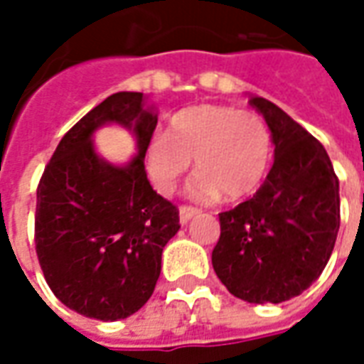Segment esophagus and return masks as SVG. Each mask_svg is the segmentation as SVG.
Returning a JSON list of instances; mask_svg holds the SVG:
<instances>
[{
    "instance_id": "1",
    "label": "esophagus",
    "mask_w": 364,
    "mask_h": 364,
    "mask_svg": "<svg viewBox=\"0 0 364 364\" xmlns=\"http://www.w3.org/2000/svg\"><path fill=\"white\" fill-rule=\"evenodd\" d=\"M198 213H200V210L195 208V206H181V208H179V220H181V224H187V222Z\"/></svg>"
}]
</instances>
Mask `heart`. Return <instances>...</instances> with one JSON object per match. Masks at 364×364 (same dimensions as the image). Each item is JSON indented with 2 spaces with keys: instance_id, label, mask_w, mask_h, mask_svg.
Here are the masks:
<instances>
[{
  "instance_id": "heart-1",
  "label": "heart",
  "mask_w": 364,
  "mask_h": 364,
  "mask_svg": "<svg viewBox=\"0 0 364 364\" xmlns=\"http://www.w3.org/2000/svg\"><path fill=\"white\" fill-rule=\"evenodd\" d=\"M273 158V138L259 112L226 105H195L175 114L169 134L151 136L146 167L159 193L169 195L195 159L200 173L189 195L240 200L259 189Z\"/></svg>"
}]
</instances>
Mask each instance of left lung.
Segmentation results:
<instances>
[{
	"label": "left lung",
	"mask_w": 364,
	"mask_h": 364,
	"mask_svg": "<svg viewBox=\"0 0 364 364\" xmlns=\"http://www.w3.org/2000/svg\"><path fill=\"white\" fill-rule=\"evenodd\" d=\"M274 144L267 179L250 200L218 214L213 267L245 302L302 294L328 265L339 232V179L328 151L277 105L252 97Z\"/></svg>",
	"instance_id": "left-lung-1"
}]
</instances>
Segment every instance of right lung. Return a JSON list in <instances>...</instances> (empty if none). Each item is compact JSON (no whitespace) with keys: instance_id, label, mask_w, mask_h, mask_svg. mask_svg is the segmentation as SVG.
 Returning a JSON list of instances; mask_svg holds the SVG:
<instances>
[{"instance_id":"right-lung-1","label":"right lung","mask_w":364,"mask_h":364,"mask_svg":"<svg viewBox=\"0 0 364 364\" xmlns=\"http://www.w3.org/2000/svg\"><path fill=\"white\" fill-rule=\"evenodd\" d=\"M109 122L136 136L139 154L127 166H112L92 148V132ZM156 124L144 93L107 97L64 134L38 183V263L60 302L87 318L138 312L156 289L164 247L181 228L177 206L151 189L144 167Z\"/></svg>"}]
</instances>
